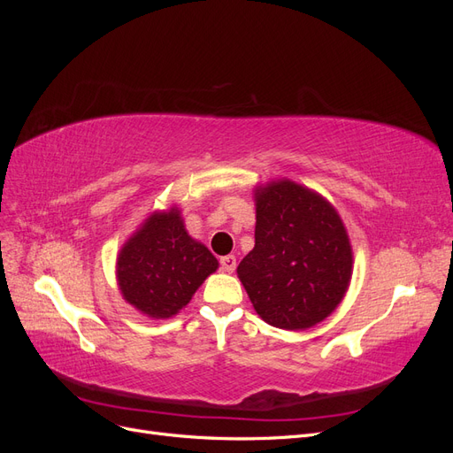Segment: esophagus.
Wrapping results in <instances>:
<instances>
[{
  "instance_id": "34e87169",
  "label": "esophagus",
  "mask_w": 453,
  "mask_h": 453,
  "mask_svg": "<svg viewBox=\"0 0 453 453\" xmlns=\"http://www.w3.org/2000/svg\"><path fill=\"white\" fill-rule=\"evenodd\" d=\"M219 263H221V268H223V272H234L236 270V257L234 255H226V257H221V260H219Z\"/></svg>"
}]
</instances>
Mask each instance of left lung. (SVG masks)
Returning <instances> with one entry per match:
<instances>
[{"instance_id": "obj_1", "label": "left lung", "mask_w": 453, "mask_h": 453, "mask_svg": "<svg viewBox=\"0 0 453 453\" xmlns=\"http://www.w3.org/2000/svg\"><path fill=\"white\" fill-rule=\"evenodd\" d=\"M255 248L238 278L268 325L304 331L331 315L351 280L353 253L338 211L289 180L255 188Z\"/></svg>"}]
</instances>
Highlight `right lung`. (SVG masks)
<instances>
[{"mask_svg":"<svg viewBox=\"0 0 453 453\" xmlns=\"http://www.w3.org/2000/svg\"><path fill=\"white\" fill-rule=\"evenodd\" d=\"M217 258L187 234L180 210L150 213L117 257L122 298L155 319L183 310L203 280L217 270Z\"/></svg>","mask_w":453,"mask_h":453,"instance_id":"obj_1","label":"right lung"}]
</instances>
